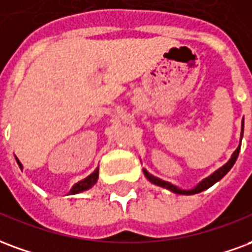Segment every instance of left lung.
Returning <instances> with one entry per match:
<instances>
[{
  "mask_svg": "<svg viewBox=\"0 0 252 252\" xmlns=\"http://www.w3.org/2000/svg\"><path fill=\"white\" fill-rule=\"evenodd\" d=\"M243 127H244V121H242V133H240V142H242V138H243ZM239 152H240V144L239 146L236 148L232 156H231V158L223 165V166H220L218 170H215L214 173L209 174L208 177H205L200 181L199 184L194 185L193 188H189V189H184V188H180L177 185L172 184V183H169V181H165V180H161L158 177H156L153 174H150L146 170V169H142L144 170V174L145 177L154 185H158V187H162L165 189H169L170 192H173V193H177V194H196V193H200V192H203L205 189L211 188L212 185L216 184L218 181L223 179L225 174L228 173L231 168L234 166V164L236 162V159H238V156H239Z\"/></svg>",
  "mask_w": 252,
  "mask_h": 252,
  "instance_id": "left-lung-1",
  "label": "left lung"
}]
</instances>
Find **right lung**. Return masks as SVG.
Returning a JSON list of instances; mask_svg holds the SVG:
<instances>
[{
	"label": "right lung",
	"instance_id": "obj_1",
	"mask_svg": "<svg viewBox=\"0 0 252 252\" xmlns=\"http://www.w3.org/2000/svg\"><path fill=\"white\" fill-rule=\"evenodd\" d=\"M16 161H17L18 166L20 169H23V164L18 161V158L16 157ZM98 177H99V168H96L94 170L93 173L87 176L86 179L80 180L78 181L76 184H73V187L71 188V190L68 192V194H76V193H80V192H83V190H88V189H91L94 185L96 184V181H98Z\"/></svg>",
	"mask_w": 252,
	"mask_h": 252
}]
</instances>
